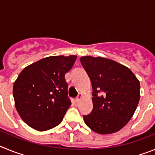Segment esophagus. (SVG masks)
<instances>
[{
    "label": "esophagus",
    "instance_id": "esophagus-1",
    "mask_svg": "<svg viewBox=\"0 0 155 155\" xmlns=\"http://www.w3.org/2000/svg\"><path fill=\"white\" fill-rule=\"evenodd\" d=\"M83 97V94H81V93H79L78 95L76 97V98H75V102H78L79 101H80L81 99V98Z\"/></svg>",
    "mask_w": 155,
    "mask_h": 155
}]
</instances>
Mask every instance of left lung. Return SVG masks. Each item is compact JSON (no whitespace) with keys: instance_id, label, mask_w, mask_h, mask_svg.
I'll list each match as a JSON object with an SVG mask.
<instances>
[{"instance_id":"obj_1","label":"left lung","mask_w":155,"mask_h":155,"mask_svg":"<svg viewBox=\"0 0 155 155\" xmlns=\"http://www.w3.org/2000/svg\"><path fill=\"white\" fill-rule=\"evenodd\" d=\"M92 85L93 109L83 116L100 134L120 130L132 118L140 100V82L128 68L103 57L80 58Z\"/></svg>"}]
</instances>
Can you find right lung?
Returning a JSON list of instances; mask_svg holds the SVG:
<instances>
[{"label": "right lung", "instance_id": "add662e5", "mask_svg": "<svg viewBox=\"0 0 155 155\" xmlns=\"http://www.w3.org/2000/svg\"><path fill=\"white\" fill-rule=\"evenodd\" d=\"M77 56H53L22 70L14 83L15 107L23 121L39 131L50 130L62 122L71 105L65 74Z\"/></svg>", "mask_w": 155, "mask_h": 155}]
</instances>
